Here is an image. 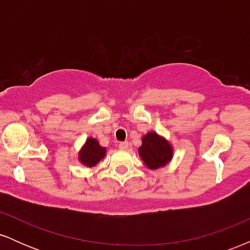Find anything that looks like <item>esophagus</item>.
I'll return each mask as SVG.
<instances>
[{"label":"esophagus","instance_id":"obj_1","mask_svg":"<svg viewBox=\"0 0 250 250\" xmlns=\"http://www.w3.org/2000/svg\"><path fill=\"white\" fill-rule=\"evenodd\" d=\"M119 148L121 150H127L128 149V142H120L119 143Z\"/></svg>","mask_w":250,"mask_h":250}]
</instances>
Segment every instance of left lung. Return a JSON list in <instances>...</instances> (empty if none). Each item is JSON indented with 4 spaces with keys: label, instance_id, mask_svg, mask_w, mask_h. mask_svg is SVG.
Listing matches in <instances>:
<instances>
[{
    "label": "left lung",
    "instance_id": "8db88e82",
    "mask_svg": "<svg viewBox=\"0 0 250 250\" xmlns=\"http://www.w3.org/2000/svg\"><path fill=\"white\" fill-rule=\"evenodd\" d=\"M139 154L149 169H157L170 161L173 149L165 139L160 137L156 133H148L142 139Z\"/></svg>",
    "mask_w": 250,
    "mask_h": 250
}]
</instances>
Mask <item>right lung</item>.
<instances>
[{
  "label": "right lung",
  "instance_id": "obj_1",
  "mask_svg": "<svg viewBox=\"0 0 250 250\" xmlns=\"http://www.w3.org/2000/svg\"><path fill=\"white\" fill-rule=\"evenodd\" d=\"M104 154L105 148L101 147L97 140L88 139L79 156L82 165H85L87 167H94L97 165V162H100L101 159L104 157Z\"/></svg>",
  "mask_w": 250,
  "mask_h": 250
}]
</instances>
